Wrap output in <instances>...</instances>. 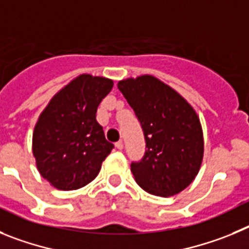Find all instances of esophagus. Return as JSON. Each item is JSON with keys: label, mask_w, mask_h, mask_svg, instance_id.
I'll use <instances>...</instances> for the list:
<instances>
[{"label": "esophagus", "mask_w": 249, "mask_h": 249, "mask_svg": "<svg viewBox=\"0 0 249 249\" xmlns=\"http://www.w3.org/2000/svg\"><path fill=\"white\" fill-rule=\"evenodd\" d=\"M115 146H116V149H118V150H123V147H124V144H123V141L120 140V141H118V142H116Z\"/></svg>", "instance_id": "34e87169"}]
</instances>
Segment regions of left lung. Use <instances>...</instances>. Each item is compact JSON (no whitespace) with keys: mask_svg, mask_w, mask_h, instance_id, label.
<instances>
[{"mask_svg":"<svg viewBox=\"0 0 249 249\" xmlns=\"http://www.w3.org/2000/svg\"><path fill=\"white\" fill-rule=\"evenodd\" d=\"M133 108L145 139L144 156L131 162L141 189L155 196H174L198 174L203 136L191 105L169 86L151 75L118 83Z\"/></svg>","mask_w":249,"mask_h":249,"instance_id":"obj_1","label":"left lung"}]
</instances>
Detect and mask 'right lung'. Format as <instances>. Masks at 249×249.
<instances>
[{
	"instance_id": "right-lung-1",
	"label": "right lung",
	"mask_w": 249,
	"mask_h": 249,
	"mask_svg": "<svg viewBox=\"0 0 249 249\" xmlns=\"http://www.w3.org/2000/svg\"><path fill=\"white\" fill-rule=\"evenodd\" d=\"M113 80L82 74L49 102L33 133L39 174L59 190H77L97 178L114 149L97 122V109Z\"/></svg>"
}]
</instances>
